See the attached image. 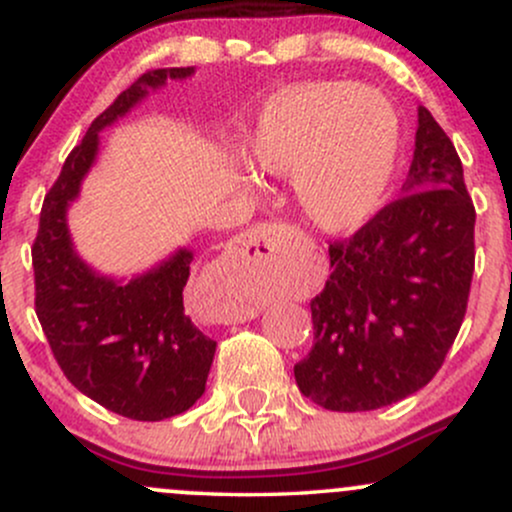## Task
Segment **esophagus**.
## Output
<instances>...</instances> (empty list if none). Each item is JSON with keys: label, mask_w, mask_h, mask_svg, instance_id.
<instances>
[{"label": "esophagus", "mask_w": 512, "mask_h": 512, "mask_svg": "<svg viewBox=\"0 0 512 512\" xmlns=\"http://www.w3.org/2000/svg\"><path fill=\"white\" fill-rule=\"evenodd\" d=\"M289 228L284 223H260V226L250 228L243 233L236 243H233L231 257L245 269H267L272 267L276 248H279L281 238L286 236ZM255 317V308L248 301L233 293L226 301V313H223V322H245Z\"/></svg>", "instance_id": "obj_1"}]
</instances>
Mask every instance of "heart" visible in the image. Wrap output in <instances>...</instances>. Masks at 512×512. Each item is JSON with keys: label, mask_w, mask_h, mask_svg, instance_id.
I'll use <instances>...</instances> for the list:
<instances>
[{"label": "heart", "mask_w": 512, "mask_h": 512, "mask_svg": "<svg viewBox=\"0 0 512 512\" xmlns=\"http://www.w3.org/2000/svg\"><path fill=\"white\" fill-rule=\"evenodd\" d=\"M399 154L392 103L373 86L301 81L264 103L245 156L262 173L293 178L303 216L349 233L378 211Z\"/></svg>", "instance_id": "obj_1"}]
</instances>
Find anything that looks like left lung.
<instances>
[{
	"label": "left lung",
	"mask_w": 512,
	"mask_h": 512,
	"mask_svg": "<svg viewBox=\"0 0 512 512\" xmlns=\"http://www.w3.org/2000/svg\"><path fill=\"white\" fill-rule=\"evenodd\" d=\"M474 211L450 137L419 108L402 197L330 243L332 274L310 301L313 349L298 390L332 411H370L428 385L443 366L474 274Z\"/></svg>",
	"instance_id": "obj_1"
}]
</instances>
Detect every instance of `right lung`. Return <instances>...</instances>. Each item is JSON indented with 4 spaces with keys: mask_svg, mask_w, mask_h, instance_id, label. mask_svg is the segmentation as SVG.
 Listing matches in <instances>:
<instances>
[{
    "mask_svg": "<svg viewBox=\"0 0 512 512\" xmlns=\"http://www.w3.org/2000/svg\"><path fill=\"white\" fill-rule=\"evenodd\" d=\"M195 69H149L91 122L45 195L33 240L35 315L76 390L134 421H161L187 411L204 395L216 342L202 334L182 305L190 250L117 284L86 267L69 240L67 207L98 154V132L113 125L168 79Z\"/></svg>",
    "mask_w": 512,
    "mask_h": 512,
    "instance_id": "1",
    "label": "right lung"
}]
</instances>
